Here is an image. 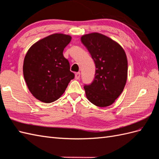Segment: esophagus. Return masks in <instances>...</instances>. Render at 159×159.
Instances as JSON below:
<instances>
[{
    "label": "esophagus",
    "mask_w": 159,
    "mask_h": 159,
    "mask_svg": "<svg viewBox=\"0 0 159 159\" xmlns=\"http://www.w3.org/2000/svg\"><path fill=\"white\" fill-rule=\"evenodd\" d=\"M80 76V73L79 72L75 73V79H76V80L79 79Z\"/></svg>",
    "instance_id": "esophagus-1"
}]
</instances>
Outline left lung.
Listing matches in <instances>:
<instances>
[{
	"label": "left lung",
	"instance_id": "8db88e82",
	"mask_svg": "<svg viewBox=\"0 0 159 159\" xmlns=\"http://www.w3.org/2000/svg\"><path fill=\"white\" fill-rule=\"evenodd\" d=\"M81 42L90 53L96 67L93 82L84 86L86 96L97 106H109L121 95L127 80L125 53L118 43L98 33L83 35Z\"/></svg>",
	"mask_w": 159,
	"mask_h": 159
}]
</instances>
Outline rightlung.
I'll return each instance as SVG.
<instances>
[{
    "label": "right lung",
    "mask_w": 159,
    "mask_h": 159,
    "mask_svg": "<svg viewBox=\"0 0 159 159\" xmlns=\"http://www.w3.org/2000/svg\"><path fill=\"white\" fill-rule=\"evenodd\" d=\"M71 39L62 34L49 35L34 44L26 54L24 79L31 94L42 102L52 103L59 99L75 78L63 55Z\"/></svg>",
    "instance_id": "1"
}]
</instances>
